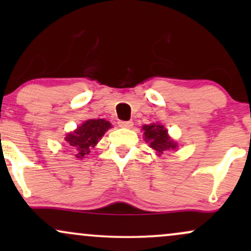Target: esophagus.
Segmentation results:
<instances>
[{
    "label": "esophagus",
    "instance_id": "esophagus-1",
    "mask_svg": "<svg viewBox=\"0 0 251 251\" xmlns=\"http://www.w3.org/2000/svg\"><path fill=\"white\" fill-rule=\"evenodd\" d=\"M118 125H119V127H123V128H131L132 126H133V123H132L131 120H128V122L120 120V122H118Z\"/></svg>",
    "mask_w": 251,
    "mask_h": 251
}]
</instances>
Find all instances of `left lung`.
Wrapping results in <instances>:
<instances>
[{
	"instance_id": "1",
	"label": "left lung",
	"mask_w": 251,
	"mask_h": 251,
	"mask_svg": "<svg viewBox=\"0 0 251 251\" xmlns=\"http://www.w3.org/2000/svg\"><path fill=\"white\" fill-rule=\"evenodd\" d=\"M144 139L150 144V148L157 152V155H162L165 151L177 149V143H175L169 137L168 129L159 124H150L144 125Z\"/></svg>"
}]
</instances>
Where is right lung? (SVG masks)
<instances>
[{
	"mask_svg": "<svg viewBox=\"0 0 251 251\" xmlns=\"http://www.w3.org/2000/svg\"><path fill=\"white\" fill-rule=\"evenodd\" d=\"M111 127V124L105 119H89L81 124L75 131L66 135L65 140L67 142V145L73 150L75 158L82 159Z\"/></svg>",
	"mask_w": 251,
	"mask_h": 251,
	"instance_id": "add662e5",
	"label": "right lung"
}]
</instances>
